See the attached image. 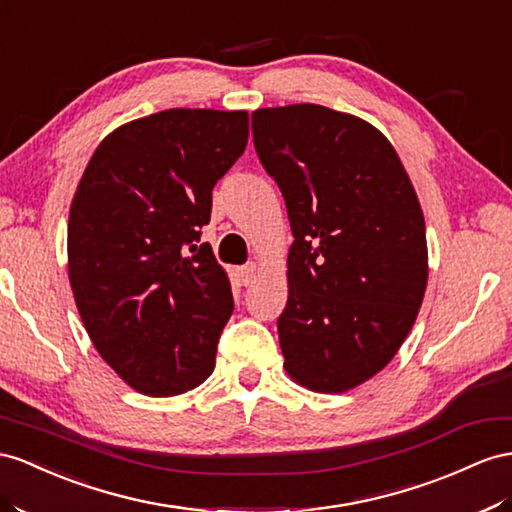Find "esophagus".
I'll list each match as a JSON object with an SVG mask.
<instances>
[{"instance_id":"1","label":"esophagus","mask_w":512,"mask_h":512,"mask_svg":"<svg viewBox=\"0 0 512 512\" xmlns=\"http://www.w3.org/2000/svg\"><path fill=\"white\" fill-rule=\"evenodd\" d=\"M238 279H240V283L242 285H253L255 281H257V274H259V266L255 264V261H251V264H246V266H240L238 270Z\"/></svg>"}]
</instances>
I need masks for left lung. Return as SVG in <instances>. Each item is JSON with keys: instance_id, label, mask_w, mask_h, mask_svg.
<instances>
[{"instance_id": "obj_1", "label": "left lung", "mask_w": 512, "mask_h": 512, "mask_svg": "<svg viewBox=\"0 0 512 512\" xmlns=\"http://www.w3.org/2000/svg\"><path fill=\"white\" fill-rule=\"evenodd\" d=\"M253 140L294 233L283 368L311 391L344 393L381 372L413 329L428 283L422 207L396 149L359 116L261 108Z\"/></svg>"}]
</instances>
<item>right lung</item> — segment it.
Segmentation results:
<instances>
[{
    "label": "right lung",
    "instance_id": "obj_1",
    "mask_svg": "<svg viewBox=\"0 0 512 512\" xmlns=\"http://www.w3.org/2000/svg\"><path fill=\"white\" fill-rule=\"evenodd\" d=\"M246 142V110H164L116 127L77 183L75 305L101 359L144 396H179L214 372L233 296L212 246L196 242Z\"/></svg>",
    "mask_w": 512,
    "mask_h": 512
}]
</instances>
